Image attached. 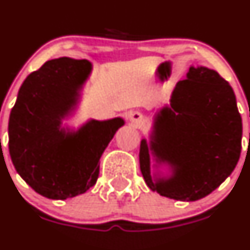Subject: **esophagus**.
<instances>
[{"mask_svg":"<svg viewBox=\"0 0 250 250\" xmlns=\"http://www.w3.org/2000/svg\"><path fill=\"white\" fill-rule=\"evenodd\" d=\"M130 122L135 125V127H141L145 122V117H144L143 113L138 112V111H134V112L130 113Z\"/></svg>","mask_w":250,"mask_h":250,"instance_id":"esophagus-1","label":"esophagus"}]
</instances>
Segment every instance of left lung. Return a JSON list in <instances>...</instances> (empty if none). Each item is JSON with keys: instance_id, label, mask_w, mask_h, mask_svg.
<instances>
[{"instance_id": "8db88e82", "label": "left lung", "mask_w": 250, "mask_h": 250, "mask_svg": "<svg viewBox=\"0 0 250 250\" xmlns=\"http://www.w3.org/2000/svg\"><path fill=\"white\" fill-rule=\"evenodd\" d=\"M242 148V118L228 81L214 70L190 66L174 88L170 105L156 112L150 141L140 143L146 185L176 201L201 200L233 172ZM168 166L170 174L150 173Z\"/></svg>"}]
</instances>
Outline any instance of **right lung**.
I'll return each mask as SVG.
<instances>
[{
	"label": "right lung",
	"instance_id": "obj_1",
	"mask_svg": "<svg viewBox=\"0 0 250 250\" xmlns=\"http://www.w3.org/2000/svg\"><path fill=\"white\" fill-rule=\"evenodd\" d=\"M90 72L88 60H48L25 78L11 111L8 146L14 168L50 200L75 197L95 185L100 157L125 125L115 117L89 120L77 130L62 125L76 109Z\"/></svg>",
	"mask_w": 250,
	"mask_h": 250
}]
</instances>
